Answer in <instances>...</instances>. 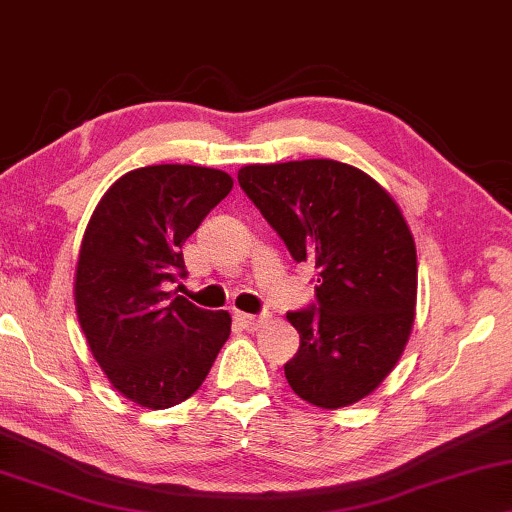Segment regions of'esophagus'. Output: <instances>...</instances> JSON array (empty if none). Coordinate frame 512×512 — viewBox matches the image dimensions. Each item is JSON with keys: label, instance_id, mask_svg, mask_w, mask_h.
Wrapping results in <instances>:
<instances>
[{"label": "esophagus", "instance_id": "1", "mask_svg": "<svg viewBox=\"0 0 512 512\" xmlns=\"http://www.w3.org/2000/svg\"><path fill=\"white\" fill-rule=\"evenodd\" d=\"M234 320L246 331H257L259 325H262L264 318L262 315H248V313H234Z\"/></svg>", "mask_w": 512, "mask_h": 512}]
</instances>
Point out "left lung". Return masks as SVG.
Masks as SVG:
<instances>
[{
    "label": "left lung",
    "instance_id": "left-lung-1",
    "mask_svg": "<svg viewBox=\"0 0 512 512\" xmlns=\"http://www.w3.org/2000/svg\"><path fill=\"white\" fill-rule=\"evenodd\" d=\"M239 185L290 255L318 271V304L287 313L301 338L287 383L329 410L369 397L397 366L415 320L417 253L397 201L336 160L248 164Z\"/></svg>",
    "mask_w": 512,
    "mask_h": 512
}]
</instances>
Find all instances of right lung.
<instances>
[{
  "label": "right lung",
  "mask_w": 512,
  "mask_h": 512,
  "mask_svg": "<svg viewBox=\"0 0 512 512\" xmlns=\"http://www.w3.org/2000/svg\"><path fill=\"white\" fill-rule=\"evenodd\" d=\"M232 185L225 171L192 164L134 169L106 190L85 227L78 322L111 385L143 408L192 397L232 331L227 311L164 290L185 278L183 243Z\"/></svg>",
  "instance_id": "obj_1"
}]
</instances>
